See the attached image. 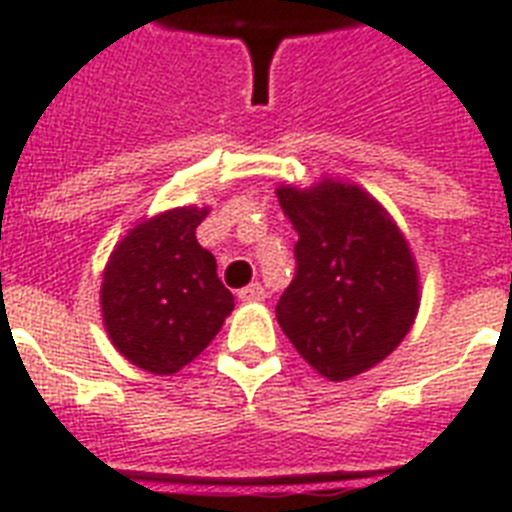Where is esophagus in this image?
<instances>
[{
	"label": "esophagus",
	"instance_id": "obj_1",
	"mask_svg": "<svg viewBox=\"0 0 512 512\" xmlns=\"http://www.w3.org/2000/svg\"><path fill=\"white\" fill-rule=\"evenodd\" d=\"M239 299H242V302H263L265 289L260 284H249L244 286V289H239Z\"/></svg>",
	"mask_w": 512,
	"mask_h": 512
}]
</instances>
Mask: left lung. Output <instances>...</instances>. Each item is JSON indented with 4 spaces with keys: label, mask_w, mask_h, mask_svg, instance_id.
<instances>
[{
    "label": "left lung",
    "mask_w": 512,
    "mask_h": 512,
    "mask_svg": "<svg viewBox=\"0 0 512 512\" xmlns=\"http://www.w3.org/2000/svg\"><path fill=\"white\" fill-rule=\"evenodd\" d=\"M276 194L299 234L278 323L321 376L344 381L368 371L405 339L418 313L405 236L360 186L323 181Z\"/></svg>",
    "instance_id": "left-lung-1"
}]
</instances>
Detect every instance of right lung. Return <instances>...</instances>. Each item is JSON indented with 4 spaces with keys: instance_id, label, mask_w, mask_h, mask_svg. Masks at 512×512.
<instances>
[{
    "instance_id": "obj_1",
    "label": "right lung",
    "mask_w": 512,
    "mask_h": 512,
    "mask_svg": "<svg viewBox=\"0 0 512 512\" xmlns=\"http://www.w3.org/2000/svg\"><path fill=\"white\" fill-rule=\"evenodd\" d=\"M207 210L178 207L139 223L102 278V318L123 357L157 376L181 371L213 342L234 294L197 242Z\"/></svg>"
}]
</instances>
